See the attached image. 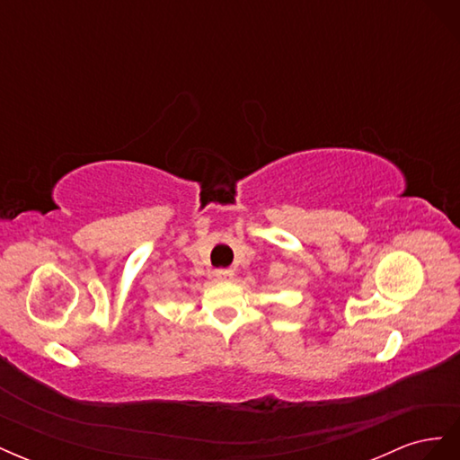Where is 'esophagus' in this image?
I'll return each mask as SVG.
<instances>
[{"mask_svg":"<svg viewBox=\"0 0 460 460\" xmlns=\"http://www.w3.org/2000/svg\"><path fill=\"white\" fill-rule=\"evenodd\" d=\"M217 278H218V280H232L234 270L232 269H218Z\"/></svg>","mask_w":460,"mask_h":460,"instance_id":"1","label":"esophagus"}]
</instances>
